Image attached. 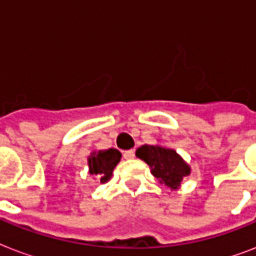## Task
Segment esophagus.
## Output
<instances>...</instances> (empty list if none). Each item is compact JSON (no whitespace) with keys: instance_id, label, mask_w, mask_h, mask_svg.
<instances>
[{"instance_id":"obj_1","label":"esophagus","mask_w":256,"mask_h":256,"mask_svg":"<svg viewBox=\"0 0 256 256\" xmlns=\"http://www.w3.org/2000/svg\"><path fill=\"white\" fill-rule=\"evenodd\" d=\"M134 156H136V152L134 150H128V152H124V160H132Z\"/></svg>"}]
</instances>
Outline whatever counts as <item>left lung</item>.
<instances>
[{"instance_id":"left-lung-1","label":"left lung","mask_w":256,"mask_h":256,"mask_svg":"<svg viewBox=\"0 0 256 256\" xmlns=\"http://www.w3.org/2000/svg\"><path fill=\"white\" fill-rule=\"evenodd\" d=\"M136 154L152 168V174L171 190L180 184L183 176L190 174V168L172 148L144 144Z\"/></svg>"}]
</instances>
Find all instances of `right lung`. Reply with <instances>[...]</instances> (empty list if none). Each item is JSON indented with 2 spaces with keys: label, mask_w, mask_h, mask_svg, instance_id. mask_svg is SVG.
I'll return each instance as SVG.
<instances>
[{
  "label": "right lung",
  "mask_w": 256,
  "mask_h": 256,
  "mask_svg": "<svg viewBox=\"0 0 256 256\" xmlns=\"http://www.w3.org/2000/svg\"><path fill=\"white\" fill-rule=\"evenodd\" d=\"M120 160V152L116 148L100 150L92 152L88 156V168L90 174L96 175L100 182H108L112 178V170Z\"/></svg>",
  "instance_id": "1"
}]
</instances>
